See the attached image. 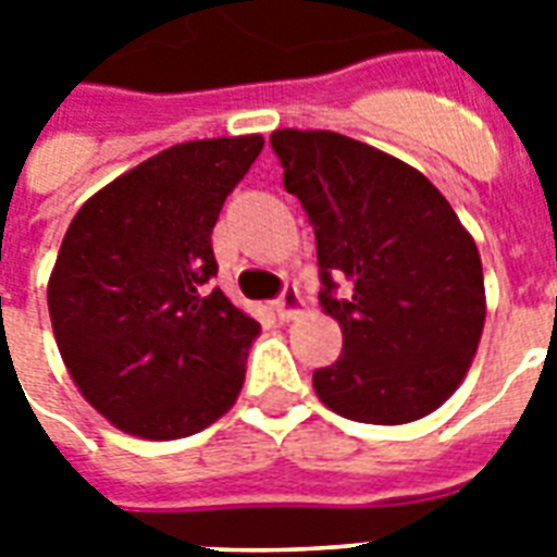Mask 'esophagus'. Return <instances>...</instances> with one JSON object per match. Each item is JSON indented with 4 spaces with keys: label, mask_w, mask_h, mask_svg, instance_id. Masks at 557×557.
Returning a JSON list of instances; mask_svg holds the SVG:
<instances>
[{
    "label": "esophagus",
    "mask_w": 557,
    "mask_h": 557,
    "mask_svg": "<svg viewBox=\"0 0 557 557\" xmlns=\"http://www.w3.org/2000/svg\"><path fill=\"white\" fill-rule=\"evenodd\" d=\"M274 312L280 314V321H292L297 314L304 312V297L297 292L295 286H286L283 288V295L274 300Z\"/></svg>",
    "instance_id": "34e87169"
}]
</instances>
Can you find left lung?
I'll list each match as a JSON object with an SVG mask.
<instances>
[{
	"label": "left lung",
	"mask_w": 557,
	"mask_h": 557,
	"mask_svg": "<svg viewBox=\"0 0 557 557\" xmlns=\"http://www.w3.org/2000/svg\"><path fill=\"white\" fill-rule=\"evenodd\" d=\"M283 187L318 243L321 306L344 335L314 393L344 419L407 424L454 396L485 323L483 262L416 168L330 129H274ZM345 288L342 297L334 288Z\"/></svg>",
	"instance_id": "1"
}]
</instances>
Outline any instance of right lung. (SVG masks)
<instances>
[{"mask_svg": "<svg viewBox=\"0 0 557 557\" xmlns=\"http://www.w3.org/2000/svg\"><path fill=\"white\" fill-rule=\"evenodd\" d=\"M262 135L176 144L83 201L48 277L57 349L117 431L182 440L234 407L260 323L219 288L210 234Z\"/></svg>", "mask_w": 557, "mask_h": 557, "instance_id": "add662e5", "label": "right lung"}]
</instances>
